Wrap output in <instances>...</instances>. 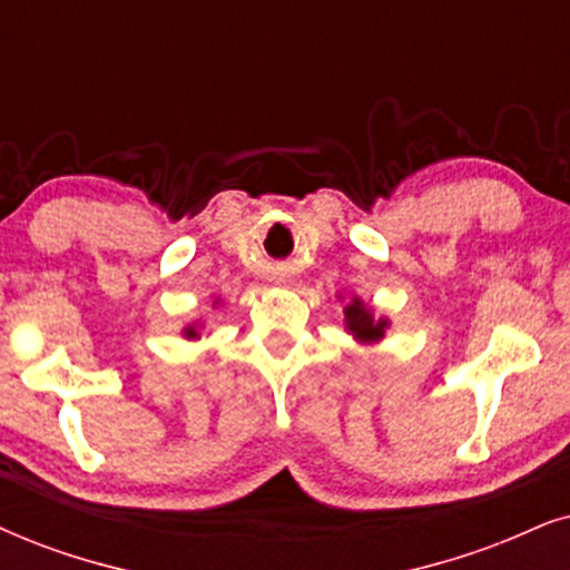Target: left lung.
<instances>
[{"mask_svg": "<svg viewBox=\"0 0 570 570\" xmlns=\"http://www.w3.org/2000/svg\"><path fill=\"white\" fill-rule=\"evenodd\" d=\"M344 315H347V328L357 338H363V342H373V338L384 336L386 321H373L371 313L363 307V302H360V299H355L352 305H347Z\"/></svg>", "mask_w": 570, "mask_h": 570, "instance_id": "left-lung-1", "label": "left lung"}]
</instances>
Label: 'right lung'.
I'll list each match as a JSON object with an SVG mask.
<instances>
[{"instance_id":"add662e5","label":"right lung","mask_w":570,"mask_h":570,"mask_svg":"<svg viewBox=\"0 0 570 570\" xmlns=\"http://www.w3.org/2000/svg\"><path fill=\"white\" fill-rule=\"evenodd\" d=\"M186 336L194 338V336H197V331H194V328H186Z\"/></svg>"}]
</instances>
